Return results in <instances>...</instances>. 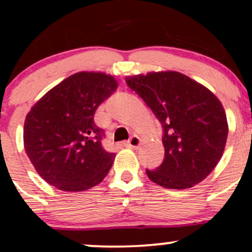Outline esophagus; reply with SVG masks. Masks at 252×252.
Returning <instances> with one entry per match:
<instances>
[{"mask_svg":"<svg viewBox=\"0 0 252 252\" xmlns=\"http://www.w3.org/2000/svg\"><path fill=\"white\" fill-rule=\"evenodd\" d=\"M126 146L129 147V148H134V149L138 148V147L141 146L140 137H138V136H131V137H130V140L126 143Z\"/></svg>","mask_w":252,"mask_h":252,"instance_id":"34e87169","label":"esophagus"}]
</instances>
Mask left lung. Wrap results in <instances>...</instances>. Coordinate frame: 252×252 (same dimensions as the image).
I'll list each match as a JSON object with an SVG mask.
<instances>
[{
	"label": "left lung",
	"mask_w": 252,
	"mask_h": 252,
	"mask_svg": "<svg viewBox=\"0 0 252 252\" xmlns=\"http://www.w3.org/2000/svg\"><path fill=\"white\" fill-rule=\"evenodd\" d=\"M126 83L162 124L164 158L148 178L158 186L186 189L215 169L226 144L225 110L213 92L180 72L126 77Z\"/></svg>",
	"instance_id": "8db88e82"
}]
</instances>
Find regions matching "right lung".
<instances>
[{
  "instance_id": "1",
  "label": "right lung",
  "mask_w": 252,
  "mask_h": 252,
  "mask_svg": "<svg viewBox=\"0 0 252 252\" xmlns=\"http://www.w3.org/2000/svg\"><path fill=\"white\" fill-rule=\"evenodd\" d=\"M117 86L115 77L104 72H78L32 106L25 120V150L46 182L83 192L103 181L115 153L102 147L104 132L94 116Z\"/></svg>"
}]
</instances>
